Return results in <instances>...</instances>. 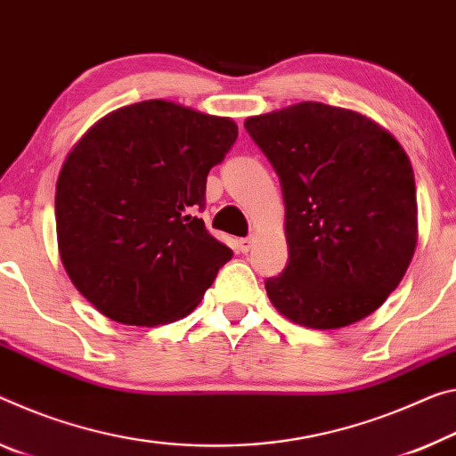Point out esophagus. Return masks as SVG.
Instances as JSON below:
<instances>
[{"mask_svg": "<svg viewBox=\"0 0 456 456\" xmlns=\"http://www.w3.org/2000/svg\"><path fill=\"white\" fill-rule=\"evenodd\" d=\"M237 245H240V251H243V254H248V251L251 249V245H254V237H241V240H240V243H237Z\"/></svg>", "mask_w": 456, "mask_h": 456, "instance_id": "1", "label": "esophagus"}]
</instances>
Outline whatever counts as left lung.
Returning <instances> with one entry per match:
<instances>
[{
  "mask_svg": "<svg viewBox=\"0 0 456 456\" xmlns=\"http://www.w3.org/2000/svg\"><path fill=\"white\" fill-rule=\"evenodd\" d=\"M245 129L276 170L288 264L265 280L272 305L310 329L353 324L384 305L416 249L406 151L365 115L314 101Z\"/></svg>",
  "mask_w": 456,
  "mask_h": 456,
  "instance_id": "obj_1",
  "label": "left lung"
}]
</instances>
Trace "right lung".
<instances>
[{"instance_id": "right-lung-1", "label": "right lung", "mask_w": 456, "mask_h": 456, "mask_svg": "<svg viewBox=\"0 0 456 456\" xmlns=\"http://www.w3.org/2000/svg\"><path fill=\"white\" fill-rule=\"evenodd\" d=\"M237 140L227 118L151 99L107 115L62 164L56 235L67 273L111 321L154 327L199 305L233 251L197 213Z\"/></svg>"}]
</instances>
